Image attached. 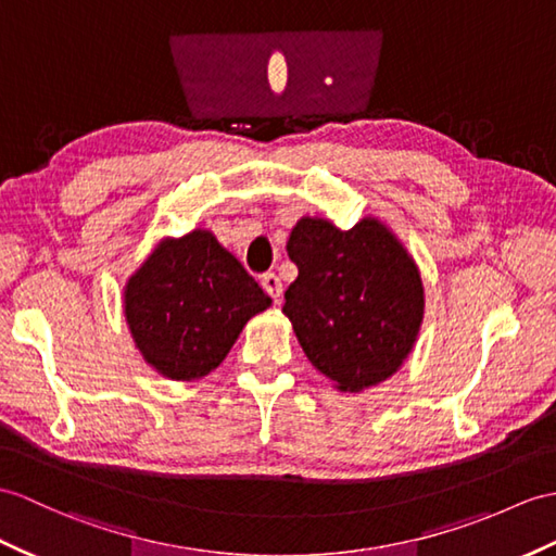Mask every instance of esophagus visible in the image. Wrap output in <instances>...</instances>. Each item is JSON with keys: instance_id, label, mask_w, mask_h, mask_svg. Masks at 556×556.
Listing matches in <instances>:
<instances>
[{"instance_id": "esophagus-1", "label": "esophagus", "mask_w": 556, "mask_h": 556, "mask_svg": "<svg viewBox=\"0 0 556 556\" xmlns=\"http://www.w3.org/2000/svg\"><path fill=\"white\" fill-rule=\"evenodd\" d=\"M261 283L267 295H273V301L279 303V295H281V279L275 273H267L261 277Z\"/></svg>"}]
</instances>
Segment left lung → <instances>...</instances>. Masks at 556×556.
<instances>
[{"instance_id": "8db88e82", "label": "left lung", "mask_w": 556, "mask_h": 556, "mask_svg": "<svg viewBox=\"0 0 556 556\" xmlns=\"http://www.w3.org/2000/svg\"><path fill=\"white\" fill-rule=\"evenodd\" d=\"M299 277L281 313L309 363L343 393L386 381L405 363L424 319L419 267L377 217L339 229L301 217L287 243Z\"/></svg>"}]
</instances>
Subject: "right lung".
Here are the masks:
<instances>
[{
	"mask_svg": "<svg viewBox=\"0 0 556 556\" xmlns=\"http://www.w3.org/2000/svg\"><path fill=\"white\" fill-rule=\"evenodd\" d=\"M123 303L141 357L167 379L193 381L219 367L273 299L208 229H193L151 251Z\"/></svg>",
	"mask_w": 556,
	"mask_h": 556,
	"instance_id": "add662e5",
	"label": "right lung"
}]
</instances>
